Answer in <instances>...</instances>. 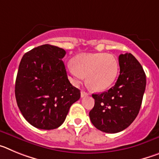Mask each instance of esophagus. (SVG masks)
<instances>
[{"label": "esophagus", "mask_w": 159, "mask_h": 159, "mask_svg": "<svg viewBox=\"0 0 159 159\" xmlns=\"http://www.w3.org/2000/svg\"><path fill=\"white\" fill-rule=\"evenodd\" d=\"M81 98H84V97L85 96H88V93L86 92H84V91H81Z\"/></svg>", "instance_id": "esophagus-1"}]
</instances>
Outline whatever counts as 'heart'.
<instances>
[{
  "label": "heart",
  "instance_id": "obj_1",
  "mask_svg": "<svg viewBox=\"0 0 159 159\" xmlns=\"http://www.w3.org/2000/svg\"><path fill=\"white\" fill-rule=\"evenodd\" d=\"M69 79L74 85L86 76L87 85L95 92H102L115 83L119 64L113 55L103 52L83 53L75 56L67 65Z\"/></svg>",
  "mask_w": 159,
  "mask_h": 159
}]
</instances>
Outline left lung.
Returning a JSON list of instances; mask_svg holds the SVG:
<instances>
[{
  "mask_svg": "<svg viewBox=\"0 0 159 159\" xmlns=\"http://www.w3.org/2000/svg\"><path fill=\"white\" fill-rule=\"evenodd\" d=\"M120 74L107 92L92 94L90 119L98 130L117 133L128 127L139 112L147 80L140 63L130 53L119 57Z\"/></svg>",
  "mask_w": 159,
  "mask_h": 159,
  "instance_id": "left-lung-1",
  "label": "left lung"
}]
</instances>
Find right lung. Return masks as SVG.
Masks as SVG:
<instances>
[{"instance_id": "right-lung-1", "label": "right lung", "mask_w": 159, "mask_h": 159, "mask_svg": "<svg viewBox=\"0 0 159 159\" xmlns=\"http://www.w3.org/2000/svg\"><path fill=\"white\" fill-rule=\"evenodd\" d=\"M63 48L43 44L22 57L15 84V96L22 116L32 126L52 130L62 125L80 91L67 79Z\"/></svg>"}]
</instances>
